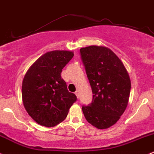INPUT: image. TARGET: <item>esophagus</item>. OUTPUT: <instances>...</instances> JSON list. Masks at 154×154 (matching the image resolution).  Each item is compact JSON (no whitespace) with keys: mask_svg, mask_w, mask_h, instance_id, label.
Segmentation results:
<instances>
[{"mask_svg":"<svg viewBox=\"0 0 154 154\" xmlns=\"http://www.w3.org/2000/svg\"><path fill=\"white\" fill-rule=\"evenodd\" d=\"M79 94H80V91H79L78 90L75 91V95L77 96V98H79Z\"/></svg>","mask_w":154,"mask_h":154,"instance_id":"1","label":"esophagus"}]
</instances>
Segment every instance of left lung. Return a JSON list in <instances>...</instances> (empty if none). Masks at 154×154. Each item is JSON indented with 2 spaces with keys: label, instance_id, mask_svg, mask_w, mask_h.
I'll list each match as a JSON object with an SVG mask.
<instances>
[{
  "label": "left lung",
  "instance_id": "obj_1",
  "mask_svg": "<svg viewBox=\"0 0 154 154\" xmlns=\"http://www.w3.org/2000/svg\"><path fill=\"white\" fill-rule=\"evenodd\" d=\"M81 58L93 93L91 104L82 107L88 122L99 129L116 124L129 103L131 80L126 67L104 46L80 49Z\"/></svg>",
  "mask_w": 154,
  "mask_h": 154
}]
</instances>
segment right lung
Returning <instances> with one entry per match:
<instances>
[{
    "label": "right lung",
    "instance_id": "1",
    "mask_svg": "<svg viewBox=\"0 0 154 154\" xmlns=\"http://www.w3.org/2000/svg\"><path fill=\"white\" fill-rule=\"evenodd\" d=\"M73 56L74 52L68 50L47 52L25 74L22 85L23 105L32 119L41 126L53 127L61 123L77 100L60 75Z\"/></svg>",
    "mask_w": 154,
    "mask_h": 154
}]
</instances>
